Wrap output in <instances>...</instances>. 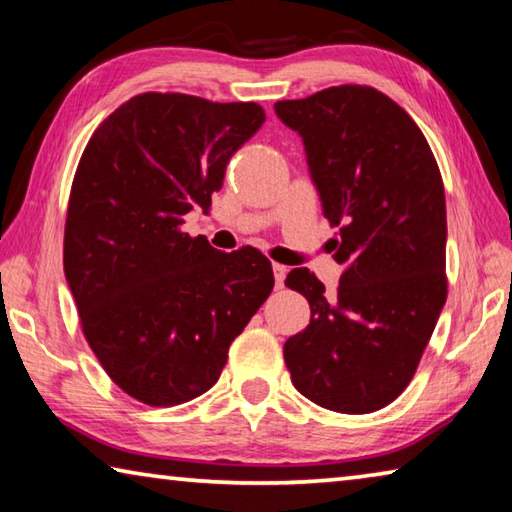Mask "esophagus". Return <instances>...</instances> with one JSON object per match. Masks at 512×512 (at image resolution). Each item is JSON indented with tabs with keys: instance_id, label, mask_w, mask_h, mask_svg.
I'll return each mask as SVG.
<instances>
[{
	"instance_id": "esophagus-1",
	"label": "esophagus",
	"mask_w": 512,
	"mask_h": 512,
	"mask_svg": "<svg viewBox=\"0 0 512 512\" xmlns=\"http://www.w3.org/2000/svg\"><path fill=\"white\" fill-rule=\"evenodd\" d=\"M287 273L289 268L284 264H273V275H275V287L282 289L284 287V280H287Z\"/></svg>"
}]
</instances>
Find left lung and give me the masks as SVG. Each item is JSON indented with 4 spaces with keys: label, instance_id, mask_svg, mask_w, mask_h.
<instances>
[{
    "label": "left lung",
    "instance_id": "left-lung-1",
    "mask_svg": "<svg viewBox=\"0 0 512 512\" xmlns=\"http://www.w3.org/2000/svg\"><path fill=\"white\" fill-rule=\"evenodd\" d=\"M275 112L305 142L343 275L334 293L309 268L289 289L311 309L284 343L298 391L339 413H372L409 386L447 300L445 187L409 112L370 85H334Z\"/></svg>",
    "mask_w": 512,
    "mask_h": 512
}]
</instances>
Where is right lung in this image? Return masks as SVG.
I'll list each match as a JSON object with an SVG mask.
<instances>
[{"mask_svg": "<svg viewBox=\"0 0 512 512\" xmlns=\"http://www.w3.org/2000/svg\"><path fill=\"white\" fill-rule=\"evenodd\" d=\"M255 101L144 92L101 121L74 173L63 264L85 341L133 400L176 406L216 384L230 343L273 291L257 248L183 232L264 124Z\"/></svg>", "mask_w": 512, "mask_h": 512, "instance_id": "obj_1", "label": "right lung"}]
</instances>
